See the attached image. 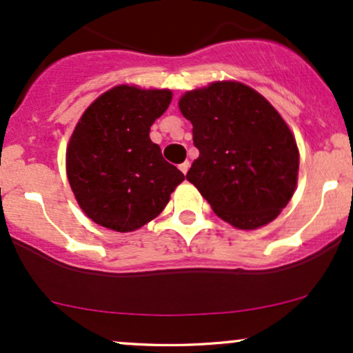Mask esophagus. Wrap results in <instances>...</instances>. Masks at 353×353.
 I'll return each mask as SVG.
<instances>
[{
	"instance_id": "obj_1",
	"label": "esophagus",
	"mask_w": 353,
	"mask_h": 353,
	"mask_svg": "<svg viewBox=\"0 0 353 353\" xmlns=\"http://www.w3.org/2000/svg\"><path fill=\"white\" fill-rule=\"evenodd\" d=\"M189 168H190V163H189V161H184V163L179 164V169H181V172H182V174L188 172V171H189Z\"/></svg>"
}]
</instances>
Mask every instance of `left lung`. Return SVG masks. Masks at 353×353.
Instances as JSON below:
<instances>
[{"instance_id":"1","label":"left lung","mask_w":353,"mask_h":353,"mask_svg":"<svg viewBox=\"0 0 353 353\" xmlns=\"http://www.w3.org/2000/svg\"><path fill=\"white\" fill-rule=\"evenodd\" d=\"M179 109L199 149L185 177L214 212L244 230L274 221L289 204L299 172L297 144L281 114L234 81L185 92Z\"/></svg>"}]
</instances>
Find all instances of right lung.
<instances>
[{
  "label": "right lung",
  "mask_w": 353,
  "mask_h": 353,
  "mask_svg": "<svg viewBox=\"0 0 353 353\" xmlns=\"http://www.w3.org/2000/svg\"><path fill=\"white\" fill-rule=\"evenodd\" d=\"M169 89L116 86L84 111L66 152L76 201L103 228L131 232L159 216L184 181L149 131L171 103Z\"/></svg>",
  "instance_id": "add662e5"
}]
</instances>
